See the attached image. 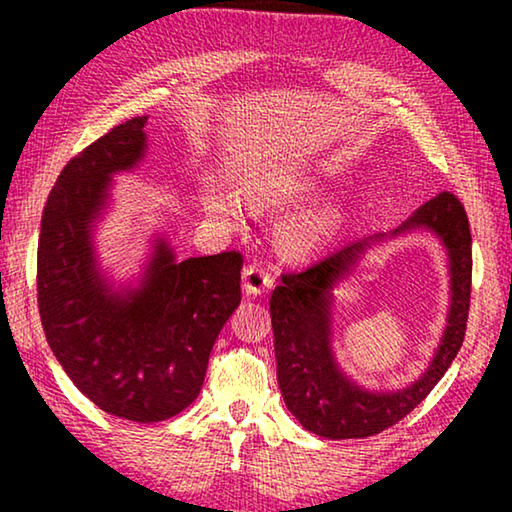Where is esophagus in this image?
Returning a JSON list of instances; mask_svg holds the SVG:
<instances>
[{
  "instance_id": "1",
  "label": "esophagus",
  "mask_w": 512,
  "mask_h": 512,
  "mask_svg": "<svg viewBox=\"0 0 512 512\" xmlns=\"http://www.w3.org/2000/svg\"><path fill=\"white\" fill-rule=\"evenodd\" d=\"M273 287V273L262 264H250L244 268V289L248 296H262Z\"/></svg>"
}]
</instances>
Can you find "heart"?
Returning <instances> with one entry per match:
<instances>
[{"label": "heart", "mask_w": 512, "mask_h": 512, "mask_svg": "<svg viewBox=\"0 0 512 512\" xmlns=\"http://www.w3.org/2000/svg\"><path fill=\"white\" fill-rule=\"evenodd\" d=\"M323 187V178L316 173H296V176H282L275 180H262L250 187V196L264 205H291L302 198L314 196ZM203 205L207 212L223 219H235L237 216V198L228 189L219 185H207L203 189ZM348 210L341 203H327L316 210L298 214L282 225V239L293 253H314L327 246L339 235Z\"/></svg>", "instance_id": "b5f03b06"}]
</instances>
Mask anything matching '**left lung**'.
<instances>
[{
	"label": "left lung",
	"instance_id": "1",
	"mask_svg": "<svg viewBox=\"0 0 512 512\" xmlns=\"http://www.w3.org/2000/svg\"><path fill=\"white\" fill-rule=\"evenodd\" d=\"M424 231L446 250L450 305L441 341L423 375L411 385L381 392L348 376L333 352L335 291L372 247ZM472 282V235L467 214L454 194L443 192L420 205L393 230L375 232L307 271L282 275L271 296L277 384L287 409L320 438H366L393 427L438 384L461 350Z\"/></svg>",
	"mask_w": 512,
	"mask_h": 512
}]
</instances>
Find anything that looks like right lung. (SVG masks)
<instances>
[{
    "label": "right lung",
    "mask_w": 512,
    "mask_h": 512,
    "mask_svg": "<svg viewBox=\"0 0 512 512\" xmlns=\"http://www.w3.org/2000/svg\"><path fill=\"white\" fill-rule=\"evenodd\" d=\"M133 117L60 171L42 212L38 307L51 352L101 411L160 422L201 393L214 341L241 302V255L178 259L164 232L128 280L101 266L97 228L119 173L149 153L146 121Z\"/></svg>",
    "instance_id": "right-lung-1"
}]
</instances>
